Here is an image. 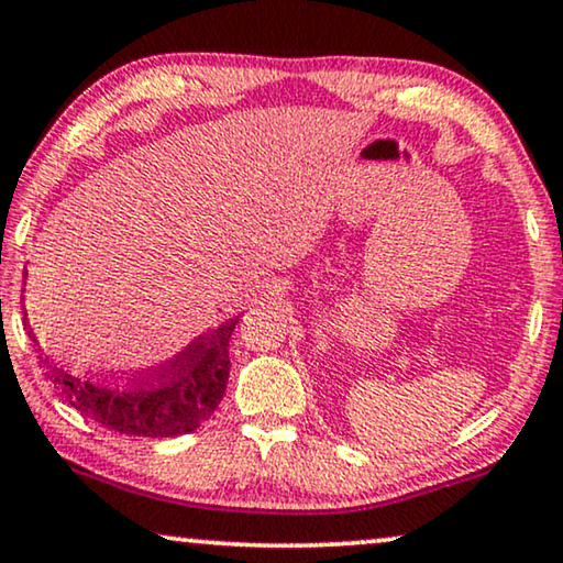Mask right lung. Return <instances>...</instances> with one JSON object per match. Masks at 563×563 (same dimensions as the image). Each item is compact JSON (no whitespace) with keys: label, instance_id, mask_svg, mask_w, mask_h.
<instances>
[{"label":"right lung","instance_id":"right-lung-1","mask_svg":"<svg viewBox=\"0 0 563 563\" xmlns=\"http://www.w3.org/2000/svg\"><path fill=\"white\" fill-rule=\"evenodd\" d=\"M240 316L194 339L178 357L126 379L86 377L66 369L37 346L43 375L60 398L107 429L126 437H184L209 421L229 379V336ZM35 342V336H33ZM37 344V342H35Z\"/></svg>","mask_w":563,"mask_h":563}]
</instances>
